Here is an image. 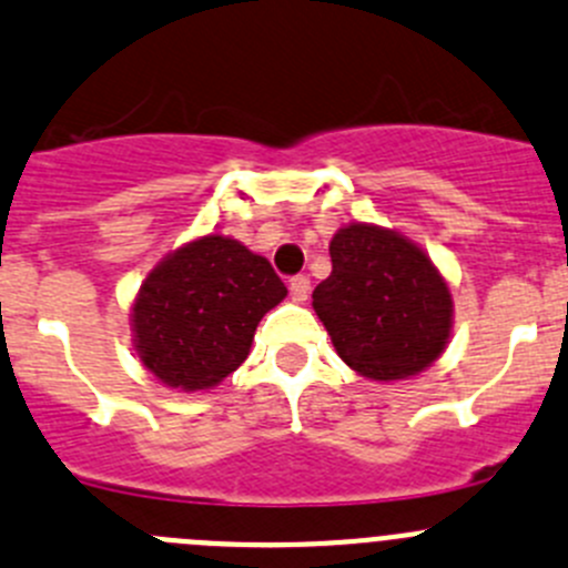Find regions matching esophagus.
Masks as SVG:
<instances>
[{"label":"esophagus","mask_w":568,"mask_h":568,"mask_svg":"<svg viewBox=\"0 0 568 568\" xmlns=\"http://www.w3.org/2000/svg\"><path fill=\"white\" fill-rule=\"evenodd\" d=\"M310 278L306 275H295L293 281H290V295H293L295 304H304L306 298H310Z\"/></svg>","instance_id":"obj_1"}]
</instances>
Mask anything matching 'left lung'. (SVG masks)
Instances as JSON below:
<instances>
[{
    "label": "left lung",
    "instance_id": "8db88e82",
    "mask_svg": "<svg viewBox=\"0 0 568 568\" xmlns=\"http://www.w3.org/2000/svg\"><path fill=\"white\" fill-rule=\"evenodd\" d=\"M332 275L312 306L339 359L374 382L409 379L446 351L455 323L449 284L393 229L348 223L332 236Z\"/></svg>",
    "mask_w": 568,
    "mask_h": 568
}]
</instances>
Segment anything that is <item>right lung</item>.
Returning <instances> with one entry per match:
<instances>
[{"mask_svg":"<svg viewBox=\"0 0 568 568\" xmlns=\"http://www.w3.org/2000/svg\"><path fill=\"white\" fill-rule=\"evenodd\" d=\"M287 298L270 262L223 234L166 253L131 310L139 362L175 390H212L247 359L264 312Z\"/></svg>","mask_w":568,"mask_h":568,"instance_id":"obj_1","label":"right lung"}]
</instances>
